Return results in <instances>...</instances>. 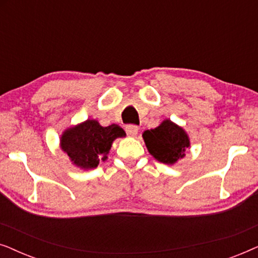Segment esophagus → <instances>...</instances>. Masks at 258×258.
<instances>
[{"label": "esophagus", "mask_w": 258, "mask_h": 258, "mask_svg": "<svg viewBox=\"0 0 258 258\" xmlns=\"http://www.w3.org/2000/svg\"><path fill=\"white\" fill-rule=\"evenodd\" d=\"M125 132L129 136H136L139 133V126L135 124H128L125 125Z\"/></svg>", "instance_id": "esophagus-1"}]
</instances>
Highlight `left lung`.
<instances>
[{"mask_svg": "<svg viewBox=\"0 0 258 258\" xmlns=\"http://www.w3.org/2000/svg\"><path fill=\"white\" fill-rule=\"evenodd\" d=\"M143 139L149 153L165 164H172L182 158L185 148L189 147V139L184 130L169 119L162 122L157 128L144 132Z\"/></svg>", "mask_w": 258, "mask_h": 258, "instance_id": "1", "label": "left lung"}]
</instances>
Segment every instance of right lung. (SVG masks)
I'll return each instance as SVG.
<instances>
[{
	"label": "right lung",
	"mask_w": 258,
	"mask_h": 258,
	"mask_svg": "<svg viewBox=\"0 0 258 258\" xmlns=\"http://www.w3.org/2000/svg\"><path fill=\"white\" fill-rule=\"evenodd\" d=\"M123 136L124 130L117 124L102 126L95 119H87L66 130L61 137V148L77 167L94 169L108 157L112 141Z\"/></svg>",
	"instance_id": "1"
}]
</instances>
